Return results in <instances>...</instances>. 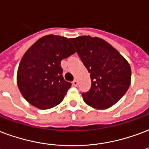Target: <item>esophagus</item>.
Wrapping results in <instances>:
<instances>
[{"instance_id": "obj_1", "label": "esophagus", "mask_w": 149, "mask_h": 149, "mask_svg": "<svg viewBox=\"0 0 149 149\" xmlns=\"http://www.w3.org/2000/svg\"><path fill=\"white\" fill-rule=\"evenodd\" d=\"M72 83H73V86H77V85H78V81H77V80H74Z\"/></svg>"}]
</instances>
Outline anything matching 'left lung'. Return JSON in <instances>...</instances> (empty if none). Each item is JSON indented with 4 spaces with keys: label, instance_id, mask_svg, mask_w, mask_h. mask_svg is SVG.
Wrapping results in <instances>:
<instances>
[{
    "label": "left lung",
    "instance_id": "1",
    "mask_svg": "<svg viewBox=\"0 0 149 149\" xmlns=\"http://www.w3.org/2000/svg\"><path fill=\"white\" fill-rule=\"evenodd\" d=\"M76 52L90 73L91 87L81 96L96 109L111 107L123 97L131 81L129 63L107 41L99 38H70Z\"/></svg>",
    "mask_w": 149,
    "mask_h": 149
}]
</instances>
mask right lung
<instances>
[{"instance_id": "obj_1", "label": "right lung", "mask_w": 149, "mask_h": 149, "mask_svg": "<svg viewBox=\"0 0 149 149\" xmlns=\"http://www.w3.org/2000/svg\"><path fill=\"white\" fill-rule=\"evenodd\" d=\"M75 52L65 37L49 34L41 38L23 55L17 71V85L28 102L40 109L61 103L71 83L62 75L61 60Z\"/></svg>"}]
</instances>
